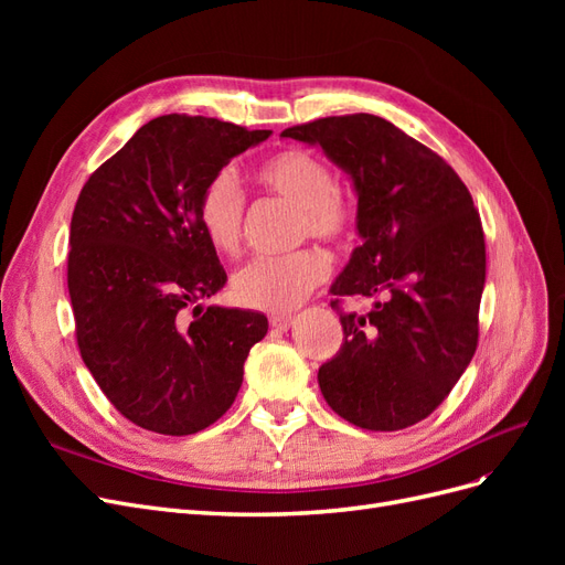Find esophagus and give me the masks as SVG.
I'll list each match as a JSON object with an SVG mask.
<instances>
[{
    "instance_id": "1",
    "label": "esophagus",
    "mask_w": 565,
    "mask_h": 565,
    "mask_svg": "<svg viewBox=\"0 0 565 565\" xmlns=\"http://www.w3.org/2000/svg\"><path fill=\"white\" fill-rule=\"evenodd\" d=\"M295 322V316L292 313H278V316H270V324L280 332H287L289 328H292Z\"/></svg>"
}]
</instances>
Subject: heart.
Wrapping results in <instances>:
<instances>
[{"label":"heart","instance_id":"heart-1","mask_svg":"<svg viewBox=\"0 0 565 565\" xmlns=\"http://www.w3.org/2000/svg\"><path fill=\"white\" fill-rule=\"evenodd\" d=\"M256 179L266 191L299 207V237L324 243H347L353 235V212L337 191L332 167L309 150L287 148L268 158ZM247 198L241 183L221 169L204 183L198 202V221L210 245L221 254H235L243 243ZM330 259L320 249H299L282 256H254L231 278L233 299L259 311H289L328 278Z\"/></svg>","mask_w":565,"mask_h":565}]
</instances>
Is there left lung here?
<instances>
[{"mask_svg":"<svg viewBox=\"0 0 565 565\" xmlns=\"http://www.w3.org/2000/svg\"><path fill=\"white\" fill-rule=\"evenodd\" d=\"M280 136L313 143L351 174L358 233L330 292L375 299L367 317L341 315L344 344L318 370L324 401L367 431L429 417L478 347L486 241L469 188L431 148L384 117H322Z\"/></svg>","mask_w":565,"mask_h":565,"instance_id":"1","label":"left lung"}]
</instances>
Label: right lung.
<instances>
[{
    "instance_id": "1",
    "label": "right lung",
    "mask_w": 565,
    "mask_h": 565,
    "mask_svg": "<svg viewBox=\"0 0 565 565\" xmlns=\"http://www.w3.org/2000/svg\"><path fill=\"white\" fill-rule=\"evenodd\" d=\"M268 129L202 115L150 119L84 183L67 292L84 365L141 429L191 436L233 405L262 313L202 306L226 270L198 221L204 183Z\"/></svg>"
}]
</instances>
